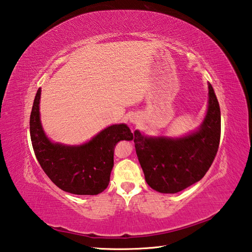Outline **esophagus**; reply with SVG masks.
I'll list each match as a JSON object with an SVG mask.
<instances>
[{"mask_svg": "<svg viewBox=\"0 0 252 252\" xmlns=\"http://www.w3.org/2000/svg\"><path fill=\"white\" fill-rule=\"evenodd\" d=\"M130 123H132V124H138L139 123V119H138V116H131L130 117Z\"/></svg>", "mask_w": 252, "mask_h": 252, "instance_id": "34e87169", "label": "esophagus"}]
</instances>
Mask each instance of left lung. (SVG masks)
Segmentation results:
<instances>
[{
	"mask_svg": "<svg viewBox=\"0 0 252 252\" xmlns=\"http://www.w3.org/2000/svg\"><path fill=\"white\" fill-rule=\"evenodd\" d=\"M208 109L197 130L180 138L149 137L136 130L135 148L145 181L155 191L173 194L196 183L208 171L219 149L221 113L208 83Z\"/></svg>",
	"mask_w": 252,
	"mask_h": 252,
	"instance_id": "obj_1",
	"label": "left lung"
}]
</instances>
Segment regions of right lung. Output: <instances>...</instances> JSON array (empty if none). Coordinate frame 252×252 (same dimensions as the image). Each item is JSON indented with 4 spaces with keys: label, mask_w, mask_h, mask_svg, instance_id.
I'll list each match as a JSON object with an SVG mask.
<instances>
[{
    "label": "right lung",
    "mask_w": 252,
    "mask_h": 252,
    "mask_svg": "<svg viewBox=\"0 0 252 252\" xmlns=\"http://www.w3.org/2000/svg\"><path fill=\"white\" fill-rule=\"evenodd\" d=\"M41 88L37 89L30 115L32 147L42 169L56 186L76 195H97L110 182L114 148L121 140H132L126 124L111 125L80 145L50 141L41 124Z\"/></svg>",
    "instance_id": "add662e5"
}]
</instances>
